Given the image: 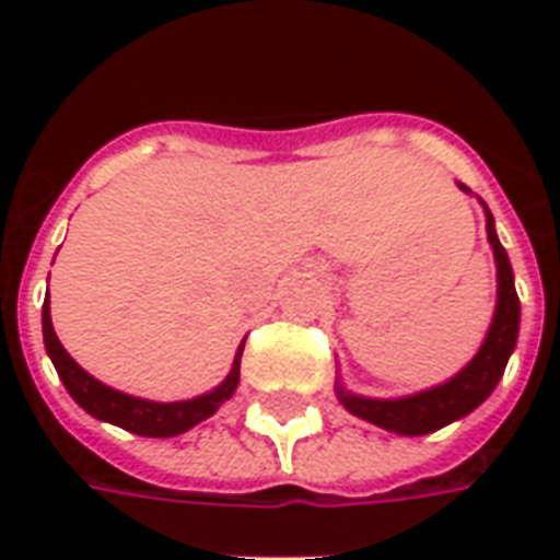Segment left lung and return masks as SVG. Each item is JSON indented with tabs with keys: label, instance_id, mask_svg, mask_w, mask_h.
<instances>
[{
	"label": "left lung",
	"instance_id": "obj_1",
	"mask_svg": "<svg viewBox=\"0 0 560 560\" xmlns=\"http://www.w3.org/2000/svg\"><path fill=\"white\" fill-rule=\"evenodd\" d=\"M458 188L465 195H470L468 185L458 183ZM482 212H486V236H489L494 267H498V303H494L492 324H489V332L482 339L480 351L474 353L470 363L465 369H458L456 375L444 381V384L420 389V393H411V396H399V399L357 396L341 381H336V396L345 405V411L372 422L377 429L417 438V434L438 432V429H444L450 422L468 417L474 408H480L482 401L492 396V389L498 387V381L504 375L506 360H510V353L516 348L518 296L516 284H513L510 257H506L498 233H494V219L486 203H482Z\"/></svg>",
	"mask_w": 560,
	"mask_h": 560
}]
</instances>
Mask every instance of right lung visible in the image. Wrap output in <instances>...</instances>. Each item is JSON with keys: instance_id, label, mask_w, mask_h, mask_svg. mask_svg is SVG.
Masks as SVG:
<instances>
[{"instance_id": "1", "label": "right lung", "mask_w": 560, "mask_h": 560, "mask_svg": "<svg viewBox=\"0 0 560 560\" xmlns=\"http://www.w3.org/2000/svg\"><path fill=\"white\" fill-rule=\"evenodd\" d=\"M42 327L47 357L54 360L59 381L66 384L68 396L78 401L83 411L92 413L95 420L114 422L119 429L140 434V438H173V434L188 432L191 425L203 422L207 417L219 411L221 405L236 393V384H240V360H243L245 341L240 345L236 357H233L228 377L215 389L185 401H149L107 387L98 377H92L86 369H80L71 360V353L62 348V341L56 339L54 320H50V303H44L42 308Z\"/></svg>"}]
</instances>
